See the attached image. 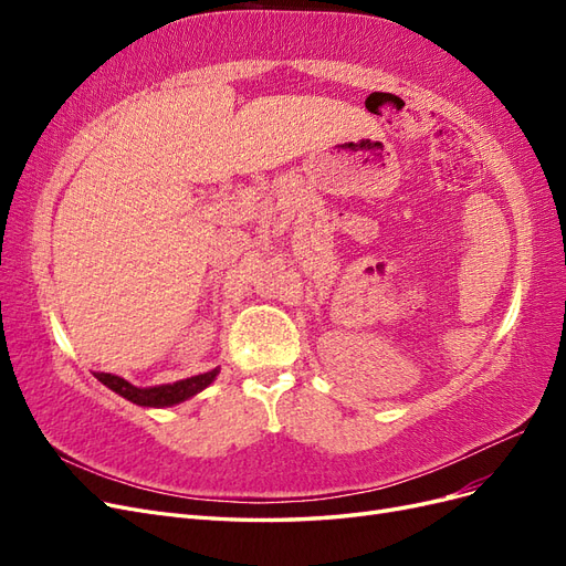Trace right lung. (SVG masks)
I'll return each mask as SVG.
<instances>
[{"label": "right lung", "mask_w": 566, "mask_h": 566, "mask_svg": "<svg viewBox=\"0 0 566 566\" xmlns=\"http://www.w3.org/2000/svg\"><path fill=\"white\" fill-rule=\"evenodd\" d=\"M219 368L202 373V375H193V378L179 380L175 385H160V387H134L132 382H127L125 378H117V375L111 373H94L98 382H104L108 389H113L119 397H125L127 401L136 403V406H153V408H163V406H175L179 401L191 399L193 394H198L200 389L208 387L214 378H217Z\"/></svg>", "instance_id": "1"}]
</instances>
